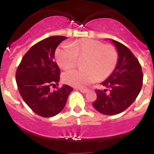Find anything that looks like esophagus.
<instances>
[{"mask_svg":"<svg viewBox=\"0 0 154 154\" xmlns=\"http://www.w3.org/2000/svg\"><path fill=\"white\" fill-rule=\"evenodd\" d=\"M78 90H79L82 93H86L88 91V89L86 88H78Z\"/></svg>","mask_w":154,"mask_h":154,"instance_id":"34e87169","label":"esophagus"}]
</instances>
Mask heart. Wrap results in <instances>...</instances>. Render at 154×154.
Returning a JSON list of instances; mask_svg holds the SVG:
<instances>
[{"label":"heart","instance_id":"1","mask_svg":"<svg viewBox=\"0 0 154 154\" xmlns=\"http://www.w3.org/2000/svg\"><path fill=\"white\" fill-rule=\"evenodd\" d=\"M56 59L59 66L65 70L72 69L78 59L83 69H75L63 74V81L75 87H84L97 79L104 80L113 72L118 63V55L111 45H105L96 39H85L63 43L56 50Z\"/></svg>","mask_w":154,"mask_h":154}]
</instances>
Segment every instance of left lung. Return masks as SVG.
<instances>
[{
	"label": "left lung",
	"mask_w": 154,
	"mask_h": 154,
	"mask_svg": "<svg viewBox=\"0 0 154 154\" xmlns=\"http://www.w3.org/2000/svg\"><path fill=\"white\" fill-rule=\"evenodd\" d=\"M109 39L118 51V63L113 72L101 84L111 90L109 94L107 89L96 90L97 99L92 105L103 115H115L125 111L135 101L141 89L143 75L131 51L122 43Z\"/></svg>",
	"instance_id": "left-lung-1"
}]
</instances>
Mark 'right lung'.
<instances>
[{
    "label": "right lung",
    "mask_w": 154,
    "mask_h": 154,
    "mask_svg": "<svg viewBox=\"0 0 154 154\" xmlns=\"http://www.w3.org/2000/svg\"><path fill=\"white\" fill-rule=\"evenodd\" d=\"M67 37L53 36L33 45L24 55L16 72V82L21 97L36 115L50 118L64 108L73 88L67 85L56 91L60 70L55 62V51Z\"/></svg>",
    "instance_id": "add662e5"
}]
</instances>
